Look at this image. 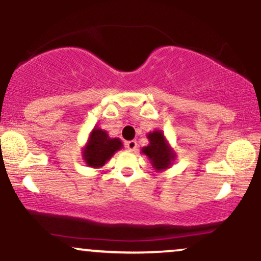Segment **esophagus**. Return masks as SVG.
<instances>
[{"label": "esophagus", "mask_w": 261, "mask_h": 261, "mask_svg": "<svg viewBox=\"0 0 261 261\" xmlns=\"http://www.w3.org/2000/svg\"><path fill=\"white\" fill-rule=\"evenodd\" d=\"M125 147H126L128 151H135V149L137 148V142L134 140L126 141V142H125Z\"/></svg>", "instance_id": "obj_1"}]
</instances>
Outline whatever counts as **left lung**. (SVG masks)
Instances as JSON below:
<instances>
[{
	"mask_svg": "<svg viewBox=\"0 0 261 261\" xmlns=\"http://www.w3.org/2000/svg\"><path fill=\"white\" fill-rule=\"evenodd\" d=\"M147 136L149 145L147 147H143L142 152L151 160L152 166L157 170L168 168L174 158V154L167 145L162 131H153V133H149Z\"/></svg>",
	"mask_w": 261,
	"mask_h": 261,
	"instance_id": "1",
	"label": "left lung"
}]
</instances>
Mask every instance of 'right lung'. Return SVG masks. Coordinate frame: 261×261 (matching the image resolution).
I'll return each mask as SVG.
<instances>
[{"mask_svg": "<svg viewBox=\"0 0 261 261\" xmlns=\"http://www.w3.org/2000/svg\"><path fill=\"white\" fill-rule=\"evenodd\" d=\"M122 146L119 139H110L106 131L94 128L89 137V142L83 152V158L89 167H101Z\"/></svg>", "mask_w": 261, "mask_h": 261, "instance_id": "1", "label": "right lung"}]
</instances>
